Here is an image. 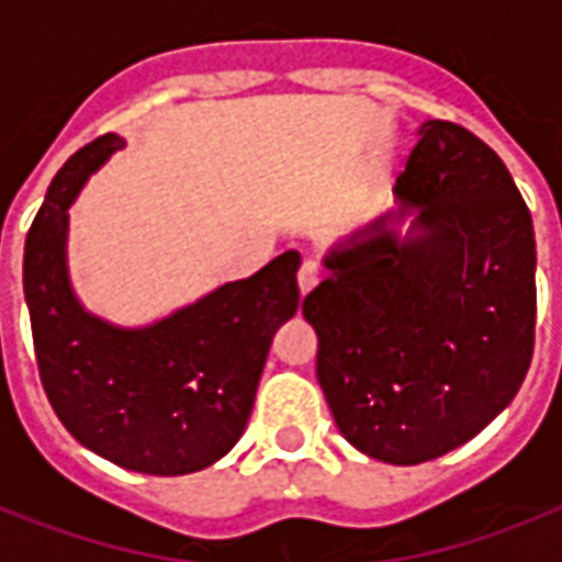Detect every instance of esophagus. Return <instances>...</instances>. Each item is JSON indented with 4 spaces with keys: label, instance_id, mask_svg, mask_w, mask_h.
Masks as SVG:
<instances>
[{
    "label": "esophagus",
    "instance_id": "esophagus-1",
    "mask_svg": "<svg viewBox=\"0 0 562 562\" xmlns=\"http://www.w3.org/2000/svg\"><path fill=\"white\" fill-rule=\"evenodd\" d=\"M321 280H324V271H321V265H317L315 259H306V262L300 265V271H297L300 294H308V291L315 289Z\"/></svg>",
    "mask_w": 562,
    "mask_h": 562
}]
</instances>
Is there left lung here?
<instances>
[{
  "instance_id": "obj_1",
  "label": "left lung",
  "mask_w": 562,
  "mask_h": 562,
  "mask_svg": "<svg viewBox=\"0 0 562 562\" xmlns=\"http://www.w3.org/2000/svg\"><path fill=\"white\" fill-rule=\"evenodd\" d=\"M400 212L329 250L303 300L317 382L359 452L414 467L452 452L507 408L531 368V212L498 154L428 119L396 178Z\"/></svg>"
}]
</instances>
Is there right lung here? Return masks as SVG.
Returning <instances> with one entry per match:
<instances>
[{
	"instance_id": "1",
	"label": "right lung",
	"mask_w": 562,
	"mask_h": 562,
	"mask_svg": "<svg viewBox=\"0 0 562 562\" xmlns=\"http://www.w3.org/2000/svg\"><path fill=\"white\" fill-rule=\"evenodd\" d=\"M125 139L104 134L57 171L25 238L22 285L43 391L90 452L145 475H187L236 446L273 333L300 306L297 250L143 329L78 303L66 273L69 203Z\"/></svg>"
}]
</instances>
